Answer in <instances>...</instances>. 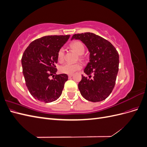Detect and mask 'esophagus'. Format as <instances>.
Here are the masks:
<instances>
[{
  "label": "esophagus",
  "mask_w": 147,
  "mask_h": 147,
  "mask_svg": "<svg viewBox=\"0 0 147 147\" xmlns=\"http://www.w3.org/2000/svg\"><path fill=\"white\" fill-rule=\"evenodd\" d=\"M73 76V75L72 74H70V75H68V77H69V78H70L71 77H72Z\"/></svg>",
  "instance_id": "1"
}]
</instances>
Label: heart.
I'll return each instance as SVG.
<instances>
[{
	"instance_id": "heart-1",
	"label": "heart",
	"mask_w": 147,
	"mask_h": 147,
	"mask_svg": "<svg viewBox=\"0 0 147 147\" xmlns=\"http://www.w3.org/2000/svg\"><path fill=\"white\" fill-rule=\"evenodd\" d=\"M70 48L76 51L80 59H83V54L85 51V47H84V44L79 40H75L71 43ZM64 56H65V50L64 48H61L58 52H57V61L59 63H62L64 60ZM82 64L80 63H77L75 64H70V63H65L63 65L59 66V71L61 74H65L67 75L73 74L77 70H80L82 69Z\"/></svg>"
}]
</instances>
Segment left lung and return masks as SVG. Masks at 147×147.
<instances>
[{"instance_id":"left-lung-1","label":"left lung","mask_w":147,"mask_h":147,"mask_svg":"<svg viewBox=\"0 0 147 147\" xmlns=\"http://www.w3.org/2000/svg\"><path fill=\"white\" fill-rule=\"evenodd\" d=\"M80 40L90 53V63L78 83L84 99L93 102L105 100L113 90L119 67V55L116 48L106 39L91 32L74 34L72 39ZM93 74L91 78V75Z\"/></svg>"}]
</instances>
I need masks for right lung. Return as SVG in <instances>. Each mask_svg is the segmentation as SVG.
Returning a JSON list of instances; mask_svg holds the SVG:
<instances>
[{"label":"right lung","instance_id":"1","mask_svg":"<svg viewBox=\"0 0 147 147\" xmlns=\"http://www.w3.org/2000/svg\"><path fill=\"white\" fill-rule=\"evenodd\" d=\"M70 37L47 35L35 40L26 49L21 59L26 86L35 99L45 103L57 99L62 94L68 76L55 75L57 55ZM53 75L52 80L48 77Z\"/></svg>","mask_w":147,"mask_h":147}]
</instances>
